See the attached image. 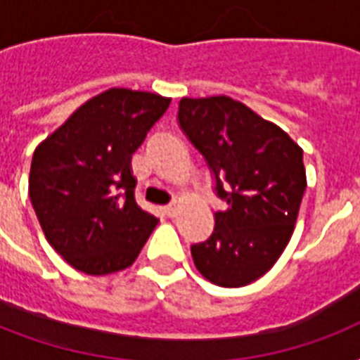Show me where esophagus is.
<instances>
[{"label": "esophagus", "mask_w": 360, "mask_h": 360, "mask_svg": "<svg viewBox=\"0 0 360 360\" xmlns=\"http://www.w3.org/2000/svg\"><path fill=\"white\" fill-rule=\"evenodd\" d=\"M164 213L168 214V217H175V213H177V203H168V205L164 207Z\"/></svg>", "instance_id": "34e87169"}]
</instances>
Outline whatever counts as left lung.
<instances>
[{"mask_svg": "<svg viewBox=\"0 0 360 360\" xmlns=\"http://www.w3.org/2000/svg\"><path fill=\"white\" fill-rule=\"evenodd\" d=\"M181 130L202 153L214 192L228 203L214 213L207 240L191 246L200 273L240 288L273 267L290 243L307 174L302 149L274 123L233 98H181Z\"/></svg>", "mask_w": 360, "mask_h": 360, "instance_id": "obj_1", "label": "left lung"}]
</instances>
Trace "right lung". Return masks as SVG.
Segmentation results:
<instances>
[{
	"mask_svg": "<svg viewBox=\"0 0 360 360\" xmlns=\"http://www.w3.org/2000/svg\"><path fill=\"white\" fill-rule=\"evenodd\" d=\"M168 106L157 93L114 87L82 104L33 153L31 205L53 250L82 273L130 267L158 224L136 203L130 158Z\"/></svg>",
	"mask_w": 360,
	"mask_h": 360,
	"instance_id": "right-lung-1",
	"label": "right lung"
}]
</instances>
